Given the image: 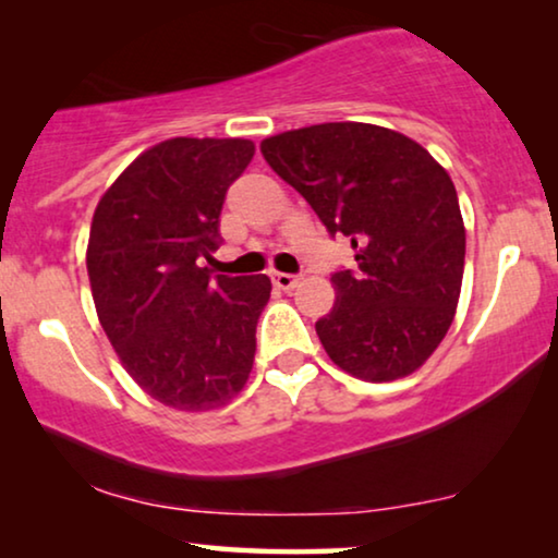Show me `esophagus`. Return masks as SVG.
Masks as SVG:
<instances>
[{
    "label": "esophagus",
    "mask_w": 558,
    "mask_h": 558,
    "mask_svg": "<svg viewBox=\"0 0 558 558\" xmlns=\"http://www.w3.org/2000/svg\"><path fill=\"white\" fill-rule=\"evenodd\" d=\"M272 283L280 288V291H293L295 286L301 283L299 275H291V272H272Z\"/></svg>",
    "instance_id": "esophagus-1"
}]
</instances>
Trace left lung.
I'll return each mask as SVG.
<instances>
[{"mask_svg": "<svg viewBox=\"0 0 558 558\" xmlns=\"http://www.w3.org/2000/svg\"><path fill=\"white\" fill-rule=\"evenodd\" d=\"M259 150L331 234L352 240L356 270L331 275L337 301L316 322L333 365L367 383L415 373L462 291L466 232L447 170L415 140L365 122L280 132Z\"/></svg>", "mask_w": 558, "mask_h": 558, "instance_id": "8db88e82", "label": "left lung"}]
</instances>
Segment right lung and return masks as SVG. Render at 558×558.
<instances>
[{"label":"right lung","mask_w":558,"mask_h":558,"mask_svg":"<svg viewBox=\"0 0 558 558\" xmlns=\"http://www.w3.org/2000/svg\"><path fill=\"white\" fill-rule=\"evenodd\" d=\"M242 137H173L137 155L96 204L86 270L96 314L132 380L175 411H214L244 388L270 278H211Z\"/></svg>","instance_id":"add662e5"}]
</instances>
